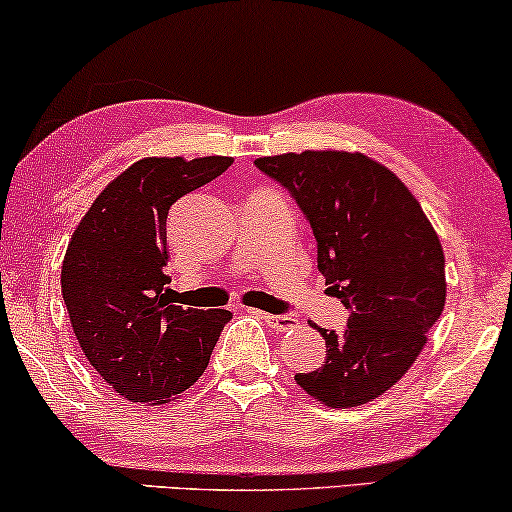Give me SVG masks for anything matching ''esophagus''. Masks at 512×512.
<instances>
[{
    "instance_id": "obj_1",
    "label": "esophagus",
    "mask_w": 512,
    "mask_h": 512,
    "mask_svg": "<svg viewBox=\"0 0 512 512\" xmlns=\"http://www.w3.org/2000/svg\"><path fill=\"white\" fill-rule=\"evenodd\" d=\"M258 317H261L265 324L270 328H275V331H289V328L296 326V319L291 317V314H265V312H256Z\"/></svg>"
}]
</instances>
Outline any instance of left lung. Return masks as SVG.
I'll return each instance as SVG.
<instances>
[{
  "instance_id": "left-lung-1",
  "label": "left lung",
  "mask_w": 512,
  "mask_h": 512,
  "mask_svg": "<svg viewBox=\"0 0 512 512\" xmlns=\"http://www.w3.org/2000/svg\"><path fill=\"white\" fill-rule=\"evenodd\" d=\"M289 188L317 237L328 293L349 310L326 340L317 370L298 387L328 408H356L394 387L422 354L445 307V256L415 195L363 153L303 151L256 158Z\"/></svg>"
}]
</instances>
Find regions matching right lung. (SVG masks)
<instances>
[{
  "label": "right lung",
  "mask_w": 512,
  "mask_h": 512,
  "mask_svg": "<svg viewBox=\"0 0 512 512\" xmlns=\"http://www.w3.org/2000/svg\"><path fill=\"white\" fill-rule=\"evenodd\" d=\"M233 165L228 156L142 158L111 181L76 226L60 284L79 345L132 403H167L205 373L228 310L167 298V214Z\"/></svg>",
  "instance_id": "add662e5"
}]
</instances>
